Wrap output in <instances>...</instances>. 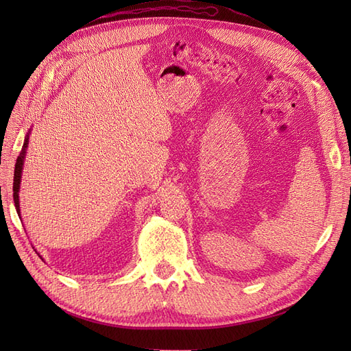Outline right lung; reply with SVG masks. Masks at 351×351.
Listing matches in <instances>:
<instances>
[{"label": "right lung", "mask_w": 351, "mask_h": 351, "mask_svg": "<svg viewBox=\"0 0 351 351\" xmlns=\"http://www.w3.org/2000/svg\"><path fill=\"white\" fill-rule=\"evenodd\" d=\"M29 145V133L25 137V143L22 147V152L17 156V162L14 167V180H13V199H14V206L17 214L20 215V200H19V192H20V183H22V171H23V164L26 158V149ZM22 218V217H20Z\"/></svg>", "instance_id": "right-lung-1"}]
</instances>
